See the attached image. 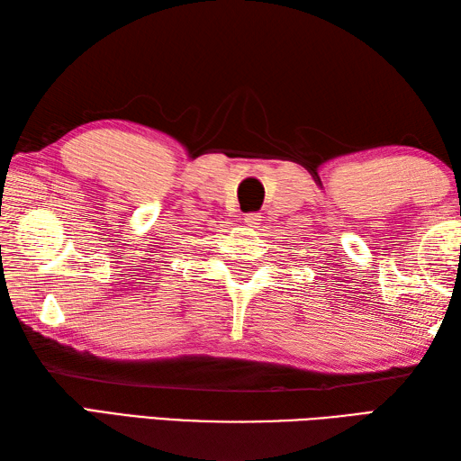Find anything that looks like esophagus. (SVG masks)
<instances>
[{
  "instance_id": "esophagus-1",
  "label": "esophagus",
  "mask_w": 461,
  "mask_h": 461,
  "mask_svg": "<svg viewBox=\"0 0 461 461\" xmlns=\"http://www.w3.org/2000/svg\"><path fill=\"white\" fill-rule=\"evenodd\" d=\"M243 221H246V225H249V228H259L261 215L259 213H246L243 215Z\"/></svg>"
}]
</instances>
